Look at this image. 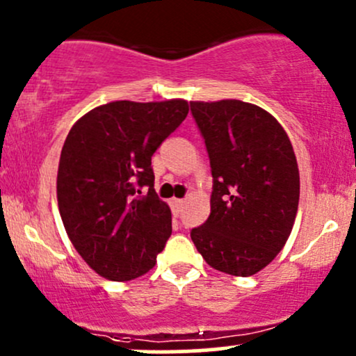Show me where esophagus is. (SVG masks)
I'll list each match as a JSON object with an SVG mask.
<instances>
[{
  "label": "esophagus",
  "mask_w": 356,
  "mask_h": 356,
  "mask_svg": "<svg viewBox=\"0 0 356 356\" xmlns=\"http://www.w3.org/2000/svg\"><path fill=\"white\" fill-rule=\"evenodd\" d=\"M182 206H184V201H182V199H177V197L170 199V209L174 216H179V214H181Z\"/></svg>",
  "instance_id": "1"
}]
</instances>
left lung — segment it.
<instances>
[{
  "label": "left lung",
  "instance_id": "1",
  "mask_svg": "<svg viewBox=\"0 0 356 356\" xmlns=\"http://www.w3.org/2000/svg\"><path fill=\"white\" fill-rule=\"evenodd\" d=\"M208 148L211 214L191 232L206 264L236 277L260 272L284 248L299 206L294 148L268 111L240 99L191 101Z\"/></svg>",
  "mask_w": 356,
  "mask_h": 356
}]
</instances>
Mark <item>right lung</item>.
<instances>
[{
  "label": "right lung",
  "mask_w": 356,
  "mask_h": 356,
  "mask_svg": "<svg viewBox=\"0 0 356 356\" xmlns=\"http://www.w3.org/2000/svg\"><path fill=\"white\" fill-rule=\"evenodd\" d=\"M187 113L186 99L113 101L70 128L58 162V211L74 248L104 279L147 273L169 240L172 213L154 189L152 155Z\"/></svg>",
  "instance_id": "add662e5"
}]
</instances>
